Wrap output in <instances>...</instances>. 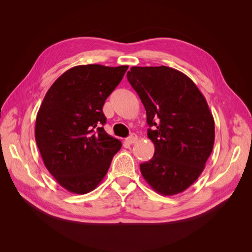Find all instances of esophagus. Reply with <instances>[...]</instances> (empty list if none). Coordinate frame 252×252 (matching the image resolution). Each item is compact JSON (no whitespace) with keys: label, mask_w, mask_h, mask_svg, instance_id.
Segmentation results:
<instances>
[{"label":"esophagus","mask_w":252,"mask_h":252,"mask_svg":"<svg viewBox=\"0 0 252 252\" xmlns=\"http://www.w3.org/2000/svg\"><path fill=\"white\" fill-rule=\"evenodd\" d=\"M126 142H127L128 144H134V143H136V142H138V135H136L135 133H131V134L129 135L128 138L126 139Z\"/></svg>","instance_id":"1"}]
</instances>
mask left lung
<instances>
[{"label": "left lung", "mask_w": 252, "mask_h": 252, "mask_svg": "<svg viewBox=\"0 0 252 252\" xmlns=\"http://www.w3.org/2000/svg\"><path fill=\"white\" fill-rule=\"evenodd\" d=\"M127 79L146 110L155 144L140 165L149 186L162 195L181 193L200 177L215 144V120L193 81L167 66L130 68Z\"/></svg>", "instance_id": "left-lung-1"}]
</instances>
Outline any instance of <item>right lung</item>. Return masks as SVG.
I'll return each instance as SVG.
<instances>
[{
  "mask_svg": "<svg viewBox=\"0 0 252 252\" xmlns=\"http://www.w3.org/2000/svg\"><path fill=\"white\" fill-rule=\"evenodd\" d=\"M127 69V65L74 66L45 94L36 114L35 142L45 167L69 192L93 191L122 147L104 130L103 106Z\"/></svg>",
  "mask_w": 252,
  "mask_h": 252,
  "instance_id": "obj_1",
  "label": "right lung"
}]
</instances>
